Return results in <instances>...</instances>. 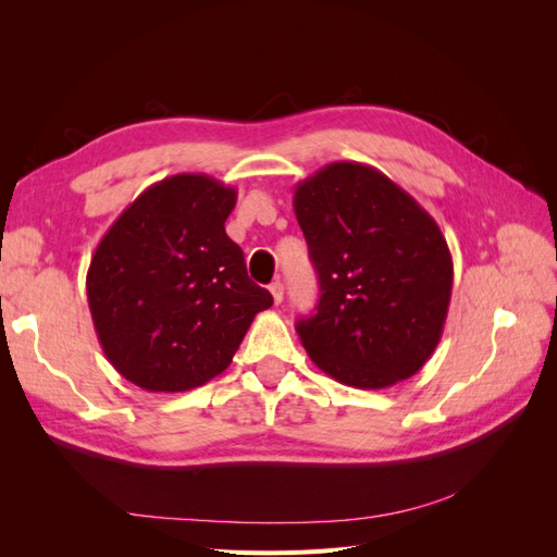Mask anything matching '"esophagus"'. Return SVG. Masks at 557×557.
<instances>
[{
    "mask_svg": "<svg viewBox=\"0 0 557 557\" xmlns=\"http://www.w3.org/2000/svg\"><path fill=\"white\" fill-rule=\"evenodd\" d=\"M269 293H272V297H274V305H281V301H283V283L276 281V283L269 285Z\"/></svg>",
    "mask_w": 557,
    "mask_h": 557,
    "instance_id": "obj_1",
    "label": "esophagus"
}]
</instances>
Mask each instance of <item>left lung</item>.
<instances>
[{"label": "left lung", "mask_w": 557, "mask_h": 557, "mask_svg": "<svg viewBox=\"0 0 557 557\" xmlns=\"http://www.w3.org/2000/svg\"><path fill=\"white\" fill-rule=\"evenodd\" d=\"M293 207L320 299L297 320L318 369L379 391L413 376L440 344L453 260L434 218L385 174L332 162L297 183Z\"/></svg>", "instance_id": "8db88e82"}]
</instances>
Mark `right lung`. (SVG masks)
I'll list each match as a JSON object with an SVG mask.
<instances>
[{"label": "right lung", "mask_w": 557, "mask_h": 557, "mask_svg": "<svg viewBox=\"0 0 557 557\" xmlns=\"http://www.w3.org/2000/svg\"><path fill=\"white\" fill-rule=\"evenodd\" d=\"M237 190L176 174L117 215L90 260L97 339L115 372L148 393H183L223 374L260 311L274 305L246 274L225 221Z\"/></svg>", "instance_id": "right-lung-1"}]
</instances>
